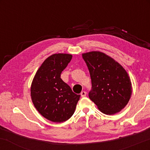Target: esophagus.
I'll return each instance as SVG.
<instances>
[{"label":"esophagus","instance_id":"1","mask_svg":"<svg viewBox=\"0 0 150 150\" xmlns=\"http://www.w3.org/2000/svg\"><path fill=\"white\" fill-rule=\"evenodd\" d=\"M81 97H85L86 96V94H87V93H86L85 91H82V92H81Z\"/></svg>","mask_w":150,"mask_h":150}]
</instances>
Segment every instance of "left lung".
<instances>
[{
    "mask_svg": "<svg viewBox=\"0 0 150 150\" xmlns=\"http://www.w3.org/2000/svg\"><path fill=\"white\" fill-rule=\"evenodd\" d=\"M82 58L92 80L89 99L105 114L119 112L132 94L131 81L126 70L113 58L100 51L82 53Z\"/></svg>",
    "mask_w": 150,
    "mask_h": 150,
    "instance_id": "1",
    "label": "left lung"
}]
</instances>
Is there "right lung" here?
<instances>
[{
	"label": "right lung",
	"instance_id": "1",
	"mask_svg": "<svg viewBox=\"0 0 150 150\" xmlns=\"http://www.w3.org/2000/svg\"><path fill=\"white\" fill-rule=\"evenodd\" d=\"M72 57L68 53L50 56L39 67L31 85V98L34 107L44 118L55 123L69 119L80 97L61 78L62 71Z\"/></svg>",
	"mask_w": 150,
	"mask_h": 150
}]
</instances>
